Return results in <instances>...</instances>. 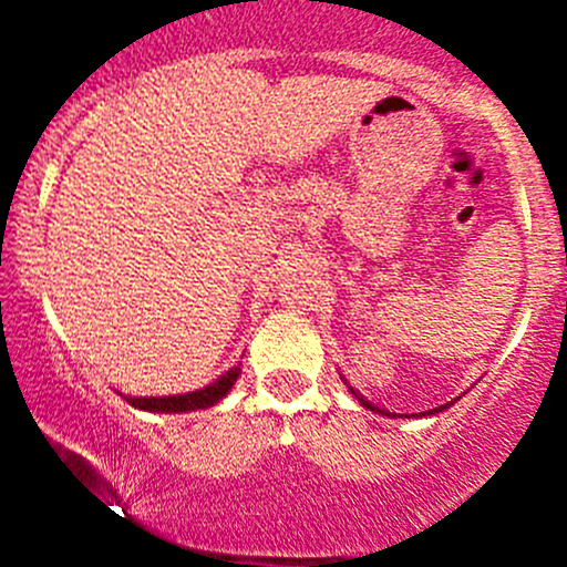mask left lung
Here are the masks:
<instances>
[{
  "label": "left lung",
  "mask_w": 567,
  "mask_h": 567,
  "mask_svg": "<svg viewBox=\"0 0 567 567\" xmlns=\"http://www.w3.org/2000/svg\"><path fill=\"white\" fill-rule=\"evenodd\" d=\"M351 394H353V398L359 400V403L364 405V409H370V411H379V414H386V411H381L379 405H373V403H370V400H364L362 394H359L357 390H351ZM444 409H450V403H447V405H439V409H431V411H427V414H439V411H444ZM386 416H392V414H386Z\"/></svg>",
  "instance_id": "8db88e82"
}]
</instances>
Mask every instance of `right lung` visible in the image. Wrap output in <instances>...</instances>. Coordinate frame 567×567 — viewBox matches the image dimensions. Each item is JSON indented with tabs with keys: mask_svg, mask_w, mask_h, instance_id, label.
<instances>
[{
	"mask_svg": "<svg viewBox=\"0 0 567 567\" xmlns=\"http://www.w3.org/2000/svg\"><path fill=\"white\" fill-rule=\"evenodd\" d=\"M238 375H241V368H230L225 375H219L214 384L203 386V390L197 392L162 394V398H125V400H128L134 409L153 411V414H186V411L210 409L214 403H219V400L233 390Z\"/></svg>",
	"mask_w": 567,
	"mask_h": 567,
	"instance_id": "add662e5",
	"label": "right lung"
}]
</instances>
